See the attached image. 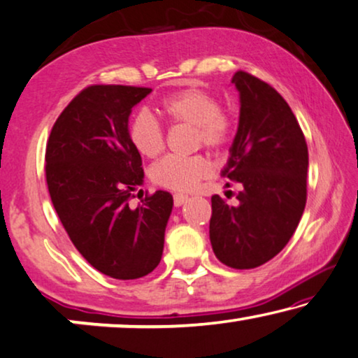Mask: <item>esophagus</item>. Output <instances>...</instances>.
Instances as JSON below:
<instances>
[{"label": "esophagus", "instance_id": "esophagus-1", "mask_svg": "<svg viewBox=\"0 0 358 358\" xmlns=\"http://www.w3.org/2000/svg\"><path fill=\"white\" fill-rule=\"evenodd\" d=\"M186 201H188V196H186V194L178 193V194L173 196V203H175V206H177V208H180V206H183Z\"/></svg>", "mask_w": 358, "mask_h": 358}]
</instances>
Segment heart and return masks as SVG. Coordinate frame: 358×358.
Here are the masks:
<instances>
[{
  "mask_svg": "<svg viewBox=\"0 0 358 358\" xmlns=\"http://www.w3.org/2000/svg\"><path fill=\"white\" fill-rule=\"evenodd\" d=\"M162 112L175 123L194 128L196 144L222 149L234 133V122L220 110L214 95L201 89H185L164 99ZM129 139L139 154L152 159L164 150L165 136L160 123L148 112H139L129 127ZM210 173V164L203 155H167L150 169V178L164 188L175 191L193 189Z\"/></svg>",
  "mask_w": 358,
  "mask_h": 358,
  "instance_id": "obj_1",
  "label": "heart"
}]
</instances>
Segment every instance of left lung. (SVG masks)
<instances>
[{
    "label": "left lung",
    "mask_w": 358,
    "mask_h": 358,
    "mask_svg": "<svg viewBox=\"0 0 358 358\" xmlns=\"http://www.w3.org/2000/svg\"><path fill=\"white\" fill-rule=\"evenodd\" d=\"M231 84L240 95L238 129L220 175L241 185L238 203L214 194L209 238L220 263L253 269L289 243L306 203L308 148L289 103L245 71ZM229 186V183H227Z\"/></svg>",
    "instance_id": "8db88e82"
}]
</instances>
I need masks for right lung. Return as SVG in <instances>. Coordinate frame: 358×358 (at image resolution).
<instances>
[{
  "instance_id": "right-lung-1",
  "label": "right lung",
  "mask_w": 358,
  "mask_h": 358,
  "mask_svg": "<svg viewBox=\"0 0 358 358\" xmlns=\"http://www.w3.org/2000/svg\"><path fill=\"white\" fill-rule=\"evenodd\" d=\"M152 92L133 85H90L74 97L50 133L45 173L53 208L90 266L129 280L157 268L173 198L167 191L129 199L144 183L129 115Z\"/></svg>"
}]
</instances>
